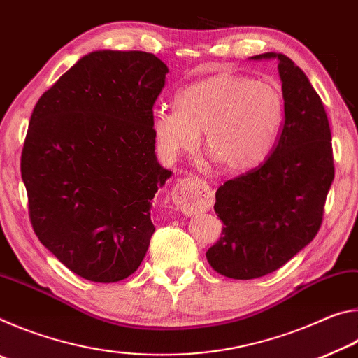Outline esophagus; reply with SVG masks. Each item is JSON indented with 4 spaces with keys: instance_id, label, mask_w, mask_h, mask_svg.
Here are the masks:
<instances>
[{
    "instance_id": "1",
    "label": "esophagus",
    "mask_w": 358,
    "mask_h": 358,
    "mask_svg": "<svg viewBox=\"0 0 358 358\" xmlns=\"http://www.w3.org/2000/svg\"><path fill=\"white\" fill-rule=\"evenodd\" d=\"M172 199L175 207L194 213V211H207L215 202V194L202 178L186 177L180 180L173 187Z\"/></svg>"
}]
</instances>
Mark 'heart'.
Wrapping results in <instances>:
<instances>
[{
  "label": "heart",
  "instance_id": "heart-1",
  "mask_svg": "<svg viewBox=\"0 0 358 358\" xmlns=\"http://www.w3.org/2000/svg\"><path fill=\"white\" fill-rule=\"evenodd\" d=\"M284 121V98L275 85L240 74H217L181 88L175 108H157L151 131L162 153L197 145L230 173L248 172L268 157Z\"/></svg>",
  "mask_w": 358,
  "mask_h": 358
}]
</instances>
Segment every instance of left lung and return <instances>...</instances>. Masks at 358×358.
I'll list each match as a JSON object with an SVG mask.
<instances>
[{"label": "left lung", "instance_id": "1", "mask_svg": "<svg viewBox=\"0 0 358 358\" xmlns=\"http://www.w3.org/2000/svg\"><path fill=\"white\" fill-rule=\"evenodd\" d=\"M251 59L278 62L284 124L262 166L216 191L215 211L224 227L207 259L232 280L268 275L311 243L335 178L329 118L305 72L282 53Z\"/></svg>", "mask_w": 358, "mask_h": 358}]
</instances>
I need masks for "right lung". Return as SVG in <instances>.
Masks as SVG:
<instances>
[{"label": "right lung", "instance_id": "add662e5", "mask_svg": "<svg viewBox=\"0 0 358 358\" xmlns=\"http://www.w3.org/2000/svg\"><path fill=\"white\" fill-rule=\"evenodd\" d=\"M167 66L147 52L96 50L41 96L22 153L29 217L59 262L94 282L142 264L151 205L172 172L157 162L153 104Z\"/></svg>", "mask_w": 358, "mask_h": 358}]
</instances>
